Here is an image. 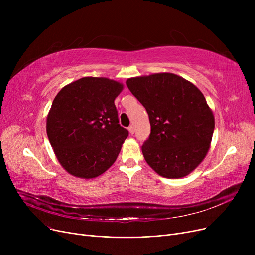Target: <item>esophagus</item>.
<instances>
[{"instance_id":"esophagus-1","label":"esophagus","mask_w":255,"mask_h":255,"mask_svg":"<svg viewBox=\"0 0 255 255\" xmlns=\"http://www.w3.org/2000/svg\"><path fill=\"white\" fill-rule=\"evenodd\" d=\"M128 130H129V133H130V134H134V132H135L134 126H133V125H130V126L128 127Z\"/></svg>"}]
</instances>
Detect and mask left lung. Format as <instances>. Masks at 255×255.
<instances>
[{
  "instance_id": "1",
  "label": "left lung",
  "mask_w": 255,
  "mask_h": 255,
  "mask_svg": "<svg viewBox=\"0 0 255 255\" xmlns=\"http://www.w3.org/2000/svg\"><path fill=\"white\" fill-rule=\"evenodd\" d=\"M149 115L151 134L142 155L161 177L183 178L206 157L215 120L205 96L193 84L173 73H155L126 80Z\"/></svg>"
}]
</instances>
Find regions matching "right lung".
<instances>
[{"label": "right lung", "mask_w": 255, "mask_h": 255, "mask_svg": "<svg viewBox=\"0 0 255 255\" xmlns=\"http://www.w3.org/2000/svg\"><path fill=\"white\" fill-rule=\"evenodd\" d=\"M123 85L83 77L65 86L52 101L46 132L60 164L70 175L96 178L109 169L129 132L119 124L115 99Z\"/></svg>", "instance_id": "right-lung-1"}]
</instances>
